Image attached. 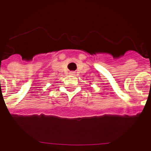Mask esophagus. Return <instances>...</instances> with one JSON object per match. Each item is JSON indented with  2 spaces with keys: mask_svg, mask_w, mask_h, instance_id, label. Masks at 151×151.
<instances>
[{
  "mask_svg": "<svg viewBox=\"0 0 151 151\" xmlns=\"http://www.w3.org/2000/svg\"><path fill=\"white\" fill-rule=\"evenodd\" d=\"M70 74H71V75H75V72H70Z\"/></svg>",
  "mask_w": 151,
  "mask_h": 151,
  "instance_id": "obj_1",
  "label": "esophagus"
}]
</instances>
